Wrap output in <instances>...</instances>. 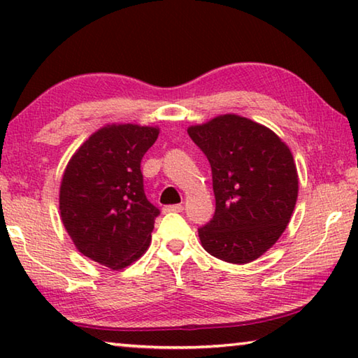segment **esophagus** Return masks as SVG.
I'll return each mask as SVG.
<instances>
[{
  "label": "esophagus",
  "mask_w": 358,
  "mask_h": 358,
  "mask_svg": "<svg viewBox=\"0 0 358 358\" xmlns=\"http://www.w3.org/2000/svg\"><path fill=\"white\" fill-rule=\"evenodd\" d=\"M164 210L172 211V213H180V211H183V205H167Z\"/></svg>",
  "instance_id": "1"
}]
</instances>
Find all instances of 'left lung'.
<instances>
[{"instance_id": "left-lung-1", "label": "left lung", "mask_w": 358, "mask_h": 358, "mask_svg": "<svg viewBox=\"0 0 358 358\" xmlns=\"http://www.w3.org/2000/svg\"><path fill=\"white\" fill-rule=\"evenodd\" d=\"M211 166L216 210L199 229L203 250L230 264L262 256L286 230L299 196L292 153L273 131L240 115L187 128Z\"/></svg>"}]
</instances>
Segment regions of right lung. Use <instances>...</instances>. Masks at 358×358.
<instances>
[{"instance_id": "obj_1", "label": "right lung", "mask_w": 358, "mask_h": 358, "mask_svg": "<svg viewBox=\"0 0 358 358\" xmlns=\"http://www.w3.org/2000/svg\"><path fill=\"white\" fill-rule=\"evenodd\" d=\"M159 129L107 124L68 162L59 186V215L83 256L112 270L147 251L159 215L143 191L141 162Z\"/></svg>"}]
</instances>
